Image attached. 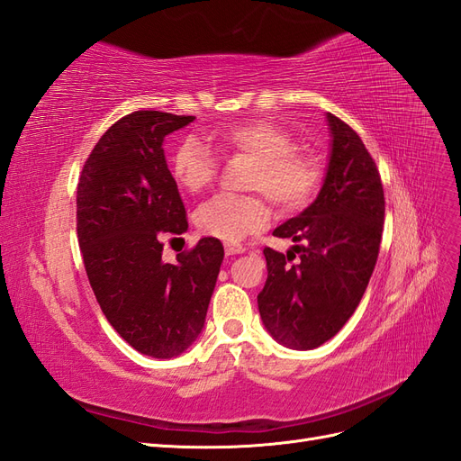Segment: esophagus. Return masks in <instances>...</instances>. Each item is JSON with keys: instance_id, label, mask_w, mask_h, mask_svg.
Masks as SVG:
<instances>
[{"instance_id": "1", "label": "esophagus", "mask_w": 461, "mask_h": 461, "mask_svg": "<svg viewBox=\"0 0 461 461\" xmlns=\"http://www.w3.org/2000/svg\"><path fill=\"white\" fill-rule=\"evenodd\" d=\"M225 252H227V256H239V254L246 252V248L240 244H225Z\"/></svg>"}]
</instances>
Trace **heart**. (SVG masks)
<instances>
[{
    "label": "heart",
    "instance_id": "heart-1",
    "mask_svg": "<svg viewBox=\"0 0 461 461\" xmlns=\"http://www.w3.org/2000/svg\"><path fill=\"white\" fill-rule=\"evenodd\" d=\"M213 140L225 153H242L254 159L248 178L249 190H259L285 212L302 207L317 185V163L278 124L248 121L215 131ZM217 159L202 138L185 136L171 156V175L178 186L198 194L213 183ZM271 207L263 196H229L222 194L205 202L196 212V225L225 242H242L269 225Z\"/></svg>",
    "mask_w": 461,
    "mask_h": 461
}]
</instances>
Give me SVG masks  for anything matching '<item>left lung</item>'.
<instances>
[{
  "mask_svg": "<svg viewBox=\"0 0 461 461\" xmlns=\"http://www.w3.org/2000/svg\"><path fill=\"white\" fill-rule=\"evenodd\" d=\"M327 122L323 186L312 205L273 230L296 242L298 265H288L290 254L263 249L267 281L258 294L259 315L271 337L292 350H313L352 317L383 236L384 194L376 165L356 131L330 113Z\"/></svg>",
  "mask_w": 461,
  "mask_h": 461,
  "instance_id": "1",
  "label": "left lung"
}]
</instances>
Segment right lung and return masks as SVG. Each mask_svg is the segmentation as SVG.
<instances>
[{
  "mask_svg": "<svg viewBox=\"0 0 461 461\" xmlns=\"http://www.w3.org/2000/svg\"><path fill=\"white\" fill-rule=\"evenodd\" d=\"M194 119L124 115L92 149L77 190L78 246L95 300L134 350L158 359L200 337L225 258L217 239H202L175 263L161 259V236L188 230L163 140Z\"/></svg>",
  "mask_w": 461,
  "mask_h": 461,
  "instance_id": "1",
  "label": "right lung"
}]
</instances>
